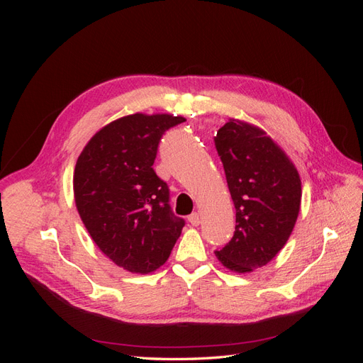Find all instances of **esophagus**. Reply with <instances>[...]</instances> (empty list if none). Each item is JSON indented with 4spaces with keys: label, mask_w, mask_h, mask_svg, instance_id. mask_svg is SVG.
<instances>
[{
    "label": "esophagus",
    "mask_w": 363,
    "mask_h": 363,
    "mask_svg": "<svg viewBox=\"0 0 363 363\" xmlns=\"http://www.w3.org/2000/svg\"><path fill=\"white\" fill-rule=\"evenodd\" d=\"M188 221H189L192 225H200V223H201L200 213H199V212H194V213H191V215H189V218H188Z\"/></svg>",
    "instance_id": "obj_1"
}]
</instances>
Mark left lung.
<instances>
[{
    "mask_svg": "<svg viewBox=\"0 0 363 363\" xmlns=\"http://www.w3.org/2000/svg\"><path fill=\"white\" fill-rule=\"evenodd\" d=\"M236 208L233 238L215 255L228 269L267 265L286 244L301 203L300 175L263 130L230 119L215 136Z\"/></svg>",
    "mask_w": 363,
    "mask_h": 363,
    "instance_id": "left-lung-1",
    "label": "left lung"
}]
</instances>
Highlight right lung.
Listing matches in <instances>:
<instances>
[{
	"label": "right lung",
	"mask_w": 363,
	"mask_h": 363,
	"mask_svg": "<svg viewBox=\"0 0 363 363\" xmlns=\"http://www.w3.org/2000/svg\"><path fill=\"white\" fill-rule=\"evenodd\" d=\"M172 115L135 113L113 121L87 142L74 171L77 211L94 242L118 267L148 274L168 260L184 219L152 163Z\"/></svg>",
	"instance_id": "1"
}]
</instances>
